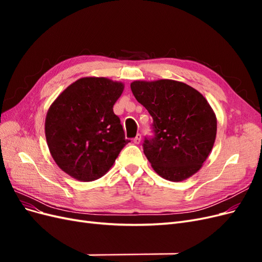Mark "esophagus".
Here are the masks:
<instances>
[{"label":"esophagus","instance_id":"34e87169","mask_svg":"<svg viewBox=\"0 0 262 262\" xmlns=\"http://www.w3.org/2000/svg\"><path fill=\"white\" fill-rule=\"evenodd\" d=\"M141 139H142V137H141V134H138V136L133 139V142L136 144H140V142H141Z\"/></svg>","mask_w":262,"mask_h":262}]
</instances>
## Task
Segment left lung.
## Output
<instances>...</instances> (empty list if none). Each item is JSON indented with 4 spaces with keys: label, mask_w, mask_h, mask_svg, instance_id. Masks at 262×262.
<instances>
[{
    "label": "left lung",
    "mask_w": 262,
    "mask_h": 262,
    "mask_svg": "<svg viewBox=\"0 0 262 262\" xmlns=\"http://www.w3.org/2000/svg\"><path fill=\"white\" fill-rule=\"evenodd\" d=\"M131 91L153 118L143 150L154 170L181 181L202 167L216 137V117L196 90L172 80L134 81Z\"/></svg>",
    "instance_id": "left-lung-1"
}]
</instances>
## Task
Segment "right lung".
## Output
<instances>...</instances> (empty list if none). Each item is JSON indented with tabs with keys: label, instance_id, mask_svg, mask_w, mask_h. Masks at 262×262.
I'll list each match as a JSON object with an SVG mask.
<instances>
[{
	"label": "right lung",
	"instance_id": "right-lung-1",
	"mask_svg": "<svg viewBox=\"0 0 262 262\" xmlns=\"http://www.w3.org/2000/svg\"><path fill=\"white\" fill-rule=\"evenodd\" d=\"M123 89L106 77H83L52 102L45 123L47 143L71 177L92 181L104 176L130 142L113 109Z\"/></svg>",
	"mask_w": 262,
	"mask_h": 262
}]
</instances>
